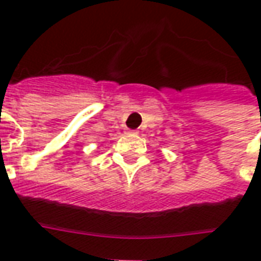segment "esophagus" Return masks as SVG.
Returning <instances> with one entry per match:
<instances>
[{
	"instance_id": "1",
	"label": "esophagus",
	"mask_w": 261,
	"mask_h": 261,
	"mask_svg": "<svg viewBox=\"0 0 261 261\" xmlns=\"http://www.w3.org/2000/svg\"><path fill=\"white\" fill-rule=\"evenodd\" d=\"M127 133H128V134H133V136H134V134H138V131H127Z\"/></svg>"
}]
</instances>
